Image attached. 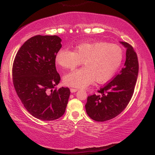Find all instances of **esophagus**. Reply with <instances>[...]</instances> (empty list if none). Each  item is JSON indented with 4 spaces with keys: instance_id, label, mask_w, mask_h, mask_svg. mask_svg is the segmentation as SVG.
I'll use <instances>...</instances> for the list:
<instances>
[{
    "instance_id": "34e87169",
    "label": "esophagus",
    "mask_w": 155,
    "mask_h": 155,
    "mask_svg": "<svg viewBox=\"0 0 155 155\" xmlns=\"http://www.w3.org/2000/svg\"><path fill=\"white\" fill-rule=\"evenodd\" d=\"M78 89H76V88H70V91H71L72 93L76 92V91H78Z\"/></svg>"
}]
</instances>
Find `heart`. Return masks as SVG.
Wrapping results in <instances>:
<instances>
[{"mask_svg": "<svg viewBox=\"0 0 155 155\" xmlns=\"http://www.w3.org/2000/svg\"><path fill=\"white\" fill-rule=\"evenodd\" d=\"M123 59L121 47L104 41L78 44L74 52L61 48L55 54V61L65 69L72 70L82 64L85 67L65 74V85L85 87L94 81L103 83L111 79L118 69Z\"/></svg>", "mask_w": 155, "mask_h": 155, "instance_id": "b5f03b06", "label": "heart"}]
</instances>
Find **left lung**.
Masks as SVG:
<instances>
[{
    "label": "left lung",
    "mask_w": 155,
    "mask_h": 155,
    "mask_svg": "<svg viewBox=\"0 0 155 155\" xmlns=\"http://www.w3.org/2000/svg\"><path fill=\"white\" fill-rule=\"evenodd\" d=\"M120 43L127 48L124 67L111 81L100 88L98 94L87 97L86 112L97 122L109 120L121 114L134 93L139 71L137 55L129 44Z\"/></svg>",
    "instance_id": "left-lung-1"
}]
</instances>
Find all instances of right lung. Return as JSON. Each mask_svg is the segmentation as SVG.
Returning a JSON list of instances; mask_svg holds the SVG:
<instances>
[{"label": "right lung", "instance_id": "add662e5", "mask_svg": "<svg viewBox=\"0 0 155 155\" xmlns=\"http://www.w3.org/2000/svg\"><path fill=\"white\" fill-rule=\"evenodd\" d=\"M57 35H35L25 41L15 57L13 83L28 112L41 120H57L64 114L70 91L55 88L61 80L55 54L61 48Z\"/></svg>", "mask_w": 155, "mask_h": 155}]
</instances>
